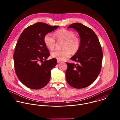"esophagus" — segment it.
<instances>
[{
  "label": "esophagus",
  "instance_id": "34e87169",
  "mask_svg": "<svg viewBox=\"0 0 120 120\" xmlns=\"http://www.w3.org/2000/svg\"><path fill=\"white\" fill-rule=\"evenodd\" d=\"M57 63H58V64H59V63H61V62H62V61H60V60H57Z\"/></svg>",
  "mask_w": 120,
  "mask_h": 120
}]
</instances>
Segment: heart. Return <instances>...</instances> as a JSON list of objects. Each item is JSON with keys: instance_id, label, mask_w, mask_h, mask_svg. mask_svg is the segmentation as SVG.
Listing matches in <instances>:
<instances>
[{"instance_id": "1", "label": "heart", "mask_w": 120, "mask_h": 120, "mask_svg": "<svg viewBox=\"0 0 120 120\" xmlns=\"http://www.w3.org/2000/svg\"><path fill=\"white\" fill-rule=\"evenodd\" d=\"M54 36L58 41H64V49H56L51 54V56L59 60H64L69 57L71 52L76 53L81 45V40L71 30L65 28L59 29L54 33ZM51 33L46 34L44 38L45 45L50 49H53L56 46V39Z\"/></svg>"}]
</instances>
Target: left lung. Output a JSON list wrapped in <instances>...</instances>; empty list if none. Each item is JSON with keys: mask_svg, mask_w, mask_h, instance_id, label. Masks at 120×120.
<instances>
[{"mask_svg": "<svg viewBox=\"0 0 120 120\" xmlns=\"http://www.w3.org/2000/svg\"><path fill=\"white\" fill-rule=\"evenodd\" d=\"M68 28H73L78 32L81 45L71 58L77 63L66 62V80L74 88H83L91 85L99 75L103 53L99 39L92 29L79 23L72 24Z\"/></svg>", "mask_w": 120, "mask_h": 120, "instance_id": "left-lung-1", "label": "left lung"}]
</instances>
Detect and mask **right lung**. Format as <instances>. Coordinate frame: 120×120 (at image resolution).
I'll return each instance as SVG.
<instances>
[{"label": "right lung", "instance_id": "1", "mask_svg": "<svg viewBox=\"0 0 120 120\" xmlns=\"http://www.w3.org/2000/svg\"><path fill=\"white\" fill-rule=\"evenodd\" d=\"M58 27L35 23L24 30L16 43L13 55L15 72L20 81L30 89L42 88L50 81L51 70L57 61L46 60L50 53L44 38Z\"/></svg>", "mask_w": 120, "mask_h": 120}]
</instances>
